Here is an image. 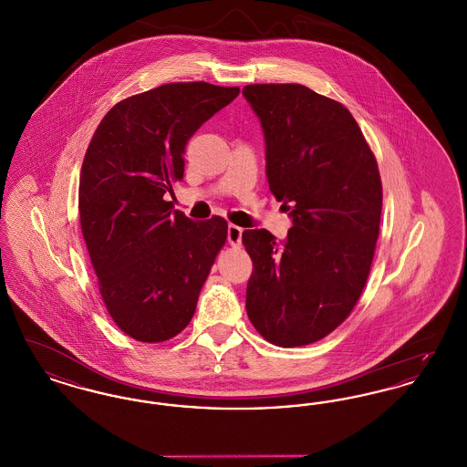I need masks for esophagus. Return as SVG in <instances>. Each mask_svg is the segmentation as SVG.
<instances>
[{
  "label": "esophagus",
  "mask_w": 467,
  "mask_h": 467,
  "mask_svg": "<svg viewBox=\"0 0 467 467\" xmlns=\"http://www.w3.org/2000/svg\"><path fill=\"white\" fill-rule=\"evenodd\" d=\"M242 233H244L242 227L231 223V225L227 227V242H229V244L240 246V244H242Z\"/></svg>",
  "instance_id": "obj_1"
}]
</instances>
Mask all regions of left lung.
<instances>
[{"label":"left lung","mask_w":467,"mask_h":467,"mask_svg":"<svg viewBox=\"0 0 467 467\" xmlns=\"http://www.w3.org/2000/svg\"><path fill=\"white\" fill-rule=\"evenodd\" d=\"M266 140L269 191L292 217L285 242L246 229V313L284 348L310 345L350 315L375 257L381 178L356 119L301 84L244 86Z\"/></svg>","instance_id":"left-lung-1"}]
</instances>
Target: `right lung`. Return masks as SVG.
Returning <instances> with one entry per match:
<instances>
[{
	"instance_id": "obj_1",
	"label": "right lung",
	"mask_w": 467,
	"mask_h": 467,
	"mask_svg": "<svg viewBox=\"0 0 467 467\" xmlns=\"http://www.w3.org/2000/svg\"><path fill=\"white\" fill-rule=\"evenodd\" d=\"M240 94L206 82L164 84L119 101L90 140L78 213L113 322L161 343L191 322L227 240V223H194L166 201L183 178L189 138Z\"/></svg>"
}]
</instances>
